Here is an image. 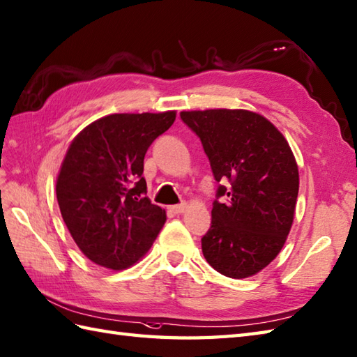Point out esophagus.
Wrapping results in <instances>:
<instances>
[{"label":"esophagus","mask_w":357,"mask_h":357,"mask_svg":"<svg viewBox=\"0 0 357 357\" xmlns=\"http://www.w3.org/2000/svg\"><path fill=\"white\" fill-rule=\"evenodd\" d=\"M185 208H187V204L182 202V204H179V205H172L169 210H170L173 214H181V213L185 211Z\"/></svg>","instance_id":"34e87169"}]
</instances>
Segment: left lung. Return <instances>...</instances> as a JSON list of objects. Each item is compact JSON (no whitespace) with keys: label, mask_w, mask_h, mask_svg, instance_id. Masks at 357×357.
Here are the masks:
<instances>
[{"label":"left lung","mask_w":357,"mask_h":357,"mask_svg":"<svg viewBox=\"0 0 357 357\" xmlns=\"http://www.w3.org/2000/svg\"><path fill=\"white\" fill-rule=\"evenodd\" d=\"M201 138L219 185L211 227L202 237L210 266L229 278L264 269L284 246L292 228L300 175L292 149L263 115L246 109L182 111Z\"/></svg>","instance_id":"1"}]
</instances>
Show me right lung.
I'll return each mask as SVG.
<instances>
[{"label":"right lung","mask_w":357,"mask_h":357,"mask_svg":"<svg viewBox=\"0 0 357 357\" xmlns=\"http://www.w3.org/2000/svg\"><path fill=\"white\" fill-rule=\"evenodd\" d=\"M175 119L176 111L111 114L71 141L56 196L74 242L98 266L135 264L165 223V210L146 196L143 169L149 146Z\"/></svg>","instance_id":"right-lung-1"}]
</instances>
